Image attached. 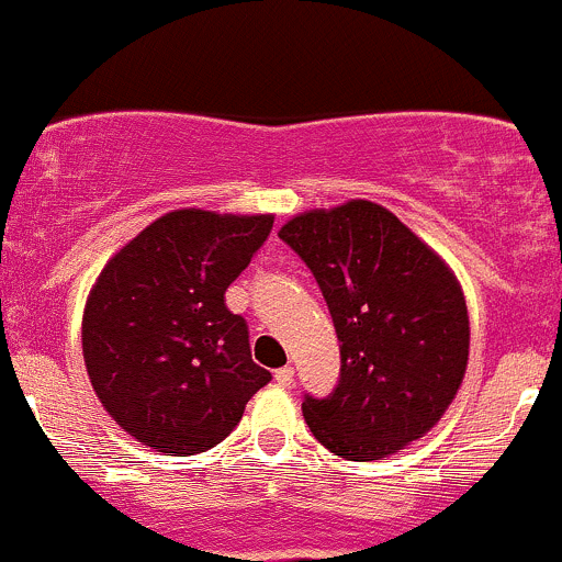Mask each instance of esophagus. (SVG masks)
<instances>
[{
  "mask_svg": "<svg viewBox=\"0 0 562 562\" xmlns=\"http://www.w3.org/2000/svg\"><path fill=\"white\" fill-rule=\"evenodd\" d=\"M276 382H279L281 387H289L294 382V369L292 366H283V369L276 371Z\"/></svg>",
  "mask_w": 562,
  "mask_h": 562,
  "instance_id": "obj_1",
  "label": "esophagus"
}]
</instances>
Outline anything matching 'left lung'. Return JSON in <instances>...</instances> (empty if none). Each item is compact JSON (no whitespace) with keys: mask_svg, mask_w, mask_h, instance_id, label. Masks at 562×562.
Segmentation results:
<instances>
[{"mask_svg":"<svg viewBox=\"0 0 562 562\" xmlns=\"http://www.w3.org/2000/svg\"><path fill=\"white\" fill-rule=\"evenodd\" d=\"M279 237L314 273L336 325L341 376L303 402L311 435L376 462L435 429L462 387L470 316L446 259L376 202L305 210Z\"/></svg>","mask_w":562,"mask_h":562,"instance_id":"1","label":"left lung"}]
</instances>
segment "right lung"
Returning <instances> with one entry per match:
<instances>
[{
  "mask_svg": "<svg viewBox=\"0 0 562 562\" xmlns=\"http://www.w3.org/2000/svg\"><path fill=\"white\" fill-rule=\"evenodd\" d=\"M273 215L182 207L105 262L87 294L81 349L105 413L142 446L193 457L218 446L270 382L226 289L268 240Z\"/></svg>",
  "mask_w": 562,
  "mask_h": 562,
  "instance_id": "right-lung-1",
  "label": "right lung"
}]
</instances>
